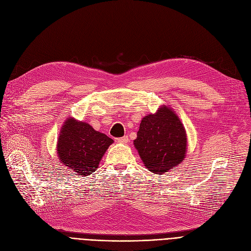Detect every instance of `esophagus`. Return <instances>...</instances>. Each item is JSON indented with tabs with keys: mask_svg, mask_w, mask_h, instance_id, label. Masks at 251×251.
Returning <instances> with one entry per match:
<instances>
[{
	"mask_svg": "<svg viewBox=\"0 0 251 251\" xmlns=\"http://www.w3.org/2000/svg\"><path fill=\"white\" fill-rule=\"evenodd\" d=\"M128 136H123V137H119V138H116V141L117 143H120V144H126L128 143Z\"/></svg>",
	"mask_w": 251,
	"mask_h": 251,
	"instance_id": "34e87169",
	"label": "esophagus"
}]
</instances>
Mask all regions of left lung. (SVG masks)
Returning a JSON list of instances; mask_svg holds the SVG:
<instances>
[{"label": "left lung", "instance_id": "obj_1", "mask_svg": "<svg viewBox=\"0 0 251 251\" xmlns=\"http://www.w3.org/2000/svg\"><path fill=\"white\" fill-rule=\"evenodd\" d=\"M187 134L179 118L163 105L143 118L134 147L145 166L155 174L167 172L186 157Z\"/></svg>", "mask_w": 251, "mask_h": 251}]
</instances>
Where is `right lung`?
<instances>
[{"label": "right lung", "mask_w": 251, "mask_h": 251, "mask_svg": "<svg viewBox=\"0 0 251 251\" xmlns=\"http://www.w3.org/2000/svg\"><path fill=\"white\" fill-rule=\"evenodd\" d=\"M113 143L112 138L95 131L88 123L69 118L61 127L57 141L58 159L79 176H87L99 167Z\"/></svg>", "instance_id": "add662e5"}]
</instances>
